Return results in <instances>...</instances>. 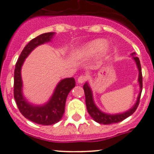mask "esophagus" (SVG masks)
<instances>
[{
	"instance_id": "34e87169",
	"label": "esophagus",
	"mask_w": 154,
	"mask_h": 154,
	"mask_svg": "<svg viewBox=\"0 0 154 154\" xmlns=\"http://www.w3.org/2000/svg\"><path fill=\"white\" fill-rule=\"evenodd\" d=\"M86 80V76H83V75L80 76V77H78V79H77V82H78L79 83H84Z\"/></svg>"
}]
</instances>
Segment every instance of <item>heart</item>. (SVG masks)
Segmentation results:
<instances>
[{"mask_svg":"<svg viewBox=\"0 0 154 154\" xmlns=\"http://www.w3.org/2000/svg\"><path fill=\"white\" fill-rule=\"evenodd\" d=\"M107 46V41L105 39L98 38L92 40L77 48L74 53V57L76 59L92 57L101 51L107 52L109 50Z\"/></svg>","mask_w":154,"mask_h":154,"instance_id":"obj_1","label":"heart"}]
</instances>
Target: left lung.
<instances>
[{
    "label": "left lung",
    "mask_w": 154,
    "mask_h": 154,
    "mask_svg": "<svg viewBox=\"0 0 154 154\" xmlns=\"http://www.w3.org/2000/svg\"><path fill=\"white\" fill-rule=\"evenodd\" d=\"M132 59L135 61V64H136L137 68L138 70V82L139 84V93L138 95V98H137L136 102L135 103L133 106L129 109L126 111L123 112V113H104L102 110H100L97 105L95 104V101H94L93 98V94H92V89L90 88L89 83L86 82L85 84L83 85V89H84L85 92V98H86V108H87L88 113L91 116L92 119L95 120V122L98 123H102V124L107 125V124H111V123H116L121 122L122 120H125L127 117L132 114L135 110L138 107V104H139L140 97H141V91H142V73H141V64H140L139 59L136 57L135 56V53H132L131 54Z\"/></svg>",
    "instance_id": "1"
}]
</instances>
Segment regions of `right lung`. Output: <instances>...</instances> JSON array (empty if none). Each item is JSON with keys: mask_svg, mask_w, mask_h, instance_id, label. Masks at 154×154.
<instances>
[{"mask_svg": "<svg viewBox=\"0 0 154 154\" xmlns=\"http://www.w3.org/2000/svg\"><path fill=\"white\" fill-rule=\"evenodd\" d=\"M55 34V32L44 33L31 40L21 53L14 71V98L19 111L28 120L44 126L55 124L62 118L67 97L75 86V80L74 77L61 80L47 102L37 105L30 103L24 96L21 71L25 59L30 53L38 46L52 41Z\"/></svg>", "mask_w": 154, "mask_h": 154, "instance_id": "add662e5", "label": "right lung"}]
</instances>
